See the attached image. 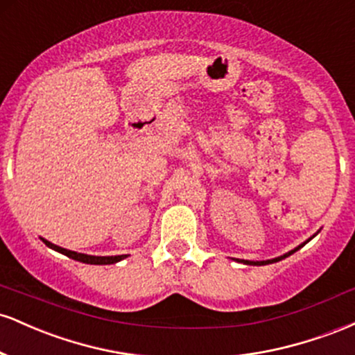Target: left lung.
Here are the masks:
<instances>
[{"mask_svg":"<svg viewBox=\"0 0 355 355\" xmlns=\"http://www.w3.org/2000/svg\"><path fill=\"white\" fill-rule=\"evenodd\" d=\"M312 239V237H311ZM309 239V240H311ZM309 240H305L304 243H300L299 247H295L294 250H291V252H287V254H284V255H280V257H277V259H270V260H260V262H252V260H239V262H243V263H247V266H267V263H274V262H279V260H282V259H285V257H288V255H292L294 254V252H297L299 250V248H302L305 243L309 242Z\"/></svg>","mask_w":355,"mask_h":355,"instance_id":"1","label":"left lung"}]
</instances>
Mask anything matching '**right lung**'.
Here are the masks:
<instances>
[{
    "label": "right lung",
    "instance_id": "1",
    "mask_svg": "<svg viewBox=\"0 0 355 355\" xmlns=\"http://www.w3.org/2000/svg\"><path fill=\"white\" fill-rule=\"evenodd\" d=\"M44 243H46L48 247L53 248V250L60 252V254L70 257L73 260H78V262H83V263H92V266H110V263H116L120 262V260L126 259L128 255H112V257H96V255H87V254H78V252H73V250H68V248H63V247H58L55 245V243L48 242V240L42 239Z\"/></svg>",
    "mask_w": 355,
    "mask_h": 355
}]
</instances>
